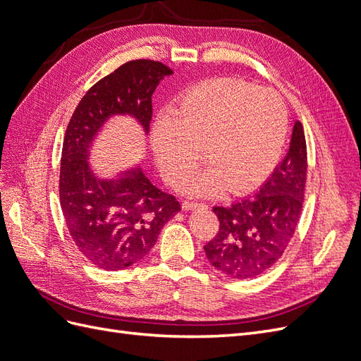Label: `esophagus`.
<instances>
[{
  "label": "esophagus",
  "mask_w": 361,
  "mask_h": 361,
  "mask_svg": "<svg viewBox=\"0 0 361 361\" xmlns=\"http://www.w3.org/2000/svg\"><path fill=\"white\" fill-rule=\"evenodd\" d=\"M195 207H203V203L190 202V200L182 203V209H183V211H191V209H195Z\"/></svg>",
  "instance_id": "34e87169"
}]
</instances>
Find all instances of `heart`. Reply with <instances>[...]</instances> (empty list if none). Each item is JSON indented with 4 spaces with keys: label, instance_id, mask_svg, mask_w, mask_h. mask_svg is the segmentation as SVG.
<instances>
[{
    "label": "heart",
    "instance_id": "b5f03b06",
    "mask_svg": "<svg viewBox=\"0 0 361 361\" xmlns=\"http://www.w3.org/2000/svg\"><path fill=\"white\" fill-rule=\"evenodd\" d=\"M289 114L280 94L233 78L194 87L152 128L157 166L173 187L197 167L206 150L212 166L185 190L212 194L226 187L239 194L255 188L277 164L285 145Z\"/></svg>",
    "mask_w": 361,
    "mask_h": 361
}]
</instances>
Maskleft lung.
Segmentation results:
<instances>
[{
  "mask_svg": "<svg viewBox=\"0 0 361 361\" xmlns=\"http://www.w3.org/2000/svg\"><path fill=\"white\" fill-rule=\"evenodd\" d=\"M307 146L301 122H295L286 157L251 197L231 206H214L220 228L203 248L223 274L244 280L267 272L285 253L298 226Z\"/></svg>",
  "mask_w": 361,
  "mask_h": 361,
  "instance_id": "1",
  "label": "left lung"
}]
</instances>
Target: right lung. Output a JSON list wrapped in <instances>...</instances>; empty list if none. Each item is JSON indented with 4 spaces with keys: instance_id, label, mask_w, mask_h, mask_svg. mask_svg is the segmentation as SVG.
Here are the masks:
<instances>
[{
    "instance_id": "right-lung-1",
    "label": "right lung",
    "mask_w": 361,
    "mask_h": 361,
    "mask_svg": "<svg viewBox=\"0 0 361 361\" xmlns=\"http://www.w3.org/2000/svg\"><path fill=\"white\" fill-rule=\"evenodd\" d=\"M171 73L154 60L122 64L82 96L64 134L61 211L76 248L101 269L120 271L145 259L164 224L180 211L176 197L152 185L140 167L101 179L89 162L94 137L113 116H133L149 133L152 94Z\"/></svg>"
}]
</instances>
